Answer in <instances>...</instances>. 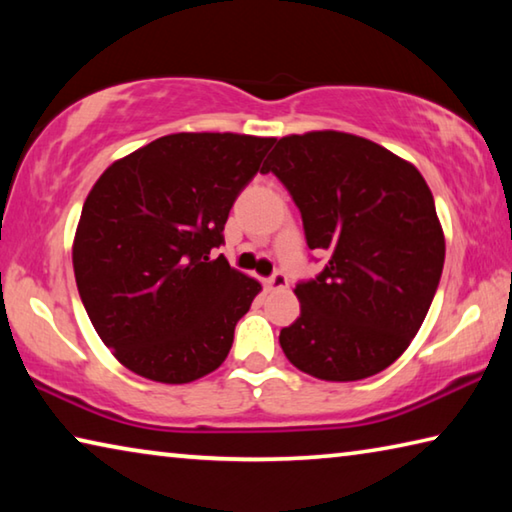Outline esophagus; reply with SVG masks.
Listing matches in <instances>:
<instances>
[{"label":"esophagus","mask_w":512,"mask_h":512,"mask_svg":"<svg viewBox=\"0 0 512 512\" xmlns=\"http://www.w3.org/2000/svg\"><path fill=\"white\" fill-rule=\"evenodd\" d=\"M264 287L268 291H280V289H287L289 287V280H287V275H284V273H275L271 277H266Z\"/></svg>","instance_id":"esophagus-1"}]
</instances>
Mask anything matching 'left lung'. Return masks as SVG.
Masks as SVG:
<instances>
[{
  "instance_id": "obj_1",
  "label": "left lung",
  "mask_w": 512,
  "mask_h": 512,
  "mask_svg": "<svg viewBox=\"0 0 512 512\" xmlns=\"http://www.w3.org/2000/svg\"><path fill=\"white\" fill-rule=\"evenodd\" d=\"M329 262L298 282L300 316L280 332L298 370L325 381L377 375L409 348L436 296L445 235L422 173L366 137L287 135L268 155Z\"/></svg>"
}]
</instances>
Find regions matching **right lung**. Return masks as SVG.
Segmentation results:
<instances>
[{
	"instance_id": "right-lung-1",
	"label": "right lung",
	"mask_w": 512,
	"mask_h": 512,
	"mask_svg": "<svg viewBox=\"0 0 512 512\" xmlns=\"http://www.w3.org/2000/svg\"><path fill=\"white\" fill-rule=\"evenodd\" d=\"M275 137L173 133L112 162L90 189L72 262L115 359L160 384L221 366L262 284L212 257Z\"/></svg>"
}]
</instances>
